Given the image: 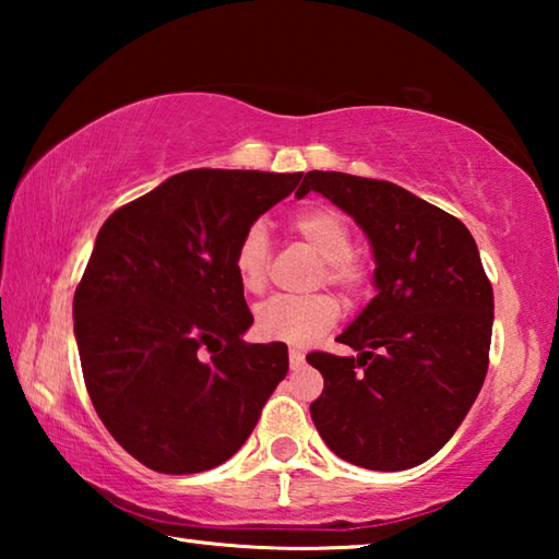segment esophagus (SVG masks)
I'll return each mask as SVG.
<instances>
[{
  "label": "esophagus",
  "mask_w": 559,
  "mask_h": 559,
  "mask_svg": "<svg viewBox=\"0 0 559 559\" xmlns=\"http://www.w3.org/2000/svg\"><path fill=\"white\" fill-rule=\"evenodd\" d=\"M288 362H290V370H300V367L306 365V355H302L300 349L290 347V349H288Z\"/></svg>",
  "instance_id": "34e87169"
}]
</instances>
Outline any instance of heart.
I'll return each instance as SVG.
<instances>
[{
	"label": "heart",
	"mask_w": 559,
	"mask_h": 559,
	"mask_svg": "<svg viewBox=\"0 0 559 559\" xmlns=\"http://www.w3.org/2000/svg\"><path fill=\"white\" fill-rule=\"evenodd\" d=\"M296 231L320 257L318 286L337 288L347 300H357L370 288V269L353 253V231L347 219L328 206H310L293 216ZM271 263V239L266 224L253 222L241 234L234 249V271L246 293H261L266 288ZM340 306L328 293H316L306 298L276 296L257 308V333L266 340L306 347L316 343L337 323Z\"/></svg>",
	"instance_id": "b5f03b06"
}]
</instances>
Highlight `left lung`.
<instances>
[{
  "instance_id": "1",
  "label": "left lung",
  "mask_w": 559,
  "mask_h": 559,
  "mask_svg": "<svg viewBox=\"0 0 559 559\" xmlns=\"http://www.w3.org/2000/svg\"><path fill=\"white\" fill-rule=\"evenodd\" d=\"M372 246L377 296L337 340L357 357L310 353L325 380L310 404L335 456L370 471L431 459L476 402L488 372L493 288L456 216L382 179L308 173Z\"/></svg>"
}]
</instances>
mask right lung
Segmentation results:
<instances>
[{
    "label": "right lung",
    "instance_id": "obj_1",
    "mask_svg": "<svg viewBox=\"0 0 559 559\" xmlns=\"http://www.w3.org/2000/svg\"><path fill=\"white\" fill-rule=\"evenodd\" d=\"M300 177L189 169L100 226L73 333L100 421L147 468L182 476L229 461L286 377V345L243 343L253 316L234 249Z\"/></svg>",
    "mask_w": 559,
    "mask_h": 559
}]
</instances>
